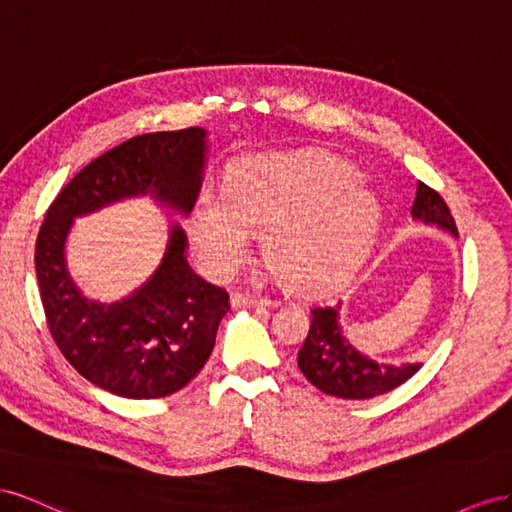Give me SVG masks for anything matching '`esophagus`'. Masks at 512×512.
Masks as SVG:
<instances>
[{
	"mask_svg": "<svg viewBox=\"0 0 512 512\" xmlns=\"http://www.w3.org/2000/svg\"><path fill=\"white\" fill-rule=\"evenodd\" d=\"M231 304L233 306H274V302L270 298H261V296H253V294H233Z\"/></svg>",
	"mask_w": 512,
	"mask_h": 512,
	"instance_id": "1",
	"label": "esophagus"
}]
</instances>
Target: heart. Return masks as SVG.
Here are the masks:
<instances>
[{
  "label": "heart",
  "mask_w": 512,
  "mask_h": 512,
  "mask_svg": "<svg viewBox=\"0 0 512 512\" xmlns=\"http://www.w3.org/2000/svg\"><path fill=\"white\" fill-rule=\"evenodd\" d=\"M382 208L354 171L324 154H253L203 191L188 214L195 255L216 279L236 274L259 233L270 270L302 294L343 285L371 255Z\"/></svg>",
  "instance_id": "1"
}]
</instances>
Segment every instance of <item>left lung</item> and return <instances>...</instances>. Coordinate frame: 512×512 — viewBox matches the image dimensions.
I'll return each instance as SVG.
<instances>
[{"label":"left lung","mask_w":512,"mask_h":512,"mask_svg":"<svg viewBox=\"0 0 512 512\" xmlns=\"http://www.w3.org/2000/svg\"><path fill=\"white\" fill-rule=\"evenodd\" d=\"M412 216L425 225H437L459 236L446 201L427 184L418 182ZM341 306H315L309 334L298 352V367L309 382L330 397L373 399L407 382L422 367L420 362L384 364L349 343L341 330Z\"/></svg>","instance_id":"8db88e82"}]
</instances>
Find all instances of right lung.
I'll use <instances>...</instances> for the list:
<instances>
[{"mask_svg": "<svg viewBox=\"0 0 512 512\" xmlns=\"http://www.w3.org/2000/svg\"><path fill=\"white\" fill-rule=\"evenodd\" d=\"M206 154L208 133L197 126L128 139L83 167L40 227L36 276L51 337L87 382L118 397H169L191 382L212 354L229 294L193 272L186 233L171 225L148 281L118 302L90 300L68 274V233L77 216L143 195L188 216Z\"/></svg>", "mask_w": 512, "mask_h": 512, "instance_id": "right-lung-1", "label": "right lung"}]
</instances>
